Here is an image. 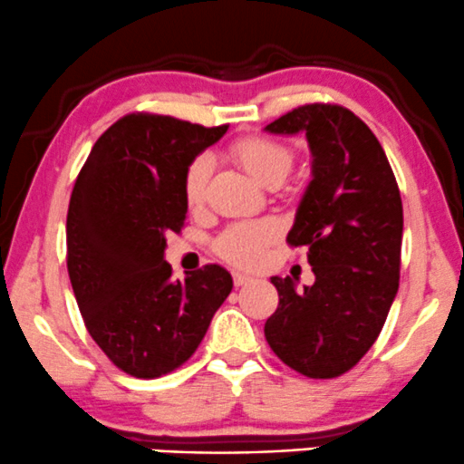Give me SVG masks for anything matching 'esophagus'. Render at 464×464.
<instances>
[{"instance_id":"obj_1","label":"esophagus","mask_w":464,"mask_h":464,"mask_svg":"<svg viewBox=\"0 0 464 464\" xmlns=\"http://www.w3.org/2000/svg\"><path fill=\"white\" fill-rule=\"evenodd\" d=\"M232 277H234V285H237V286H245V285H249V282L254 280L252 276H247V274H241V271H234Z\"/></svg>"}]
</instances>
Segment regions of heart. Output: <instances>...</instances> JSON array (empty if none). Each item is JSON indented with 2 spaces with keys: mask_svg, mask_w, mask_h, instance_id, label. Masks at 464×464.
<instances>
[{
  "mask_svg": "<svg viewBox=\"0 0 464 464\" xmlns=\"http://www.w3.org/2000/svg\"><path fill=\"white\" fill-rule=\"evenodd\" d=\"M230 158L238 167L266 188H276L285 182L293 169V154L276 140L247 136L230 147ZM210 178V158L198 156L190 160L184 173V199L190 208L204 204ZM276 237V223L271 221H243L226 227L217 238V252L234 265L252 266L263 260L266 245Z\"/></svg>",
  "mask_w": 464,
  "mask_h": 464,
  "instance_id": "heart-1",
  "label": "heart"
}]
</instances>
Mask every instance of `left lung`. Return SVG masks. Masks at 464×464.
Wrapping results in <instances>:
<instances>
[{"instance_id":"1","label":"left lung","mask_w":464,"mask_h":464,"mask_svg":"<svg viewBox=\"0 0 464 464\" xmlns=\"http://www.w3.org/2000/svg\"><path fill=\"white\" fill-rule=\"evenodd\" d=\"M265 130L308 140L313 179L286 241L308 249L314 274L299 293L288 276L271 277L280 304L266 343L302 375L336 378L378 339L400 288V188L380 140L347 108L308 103Z\"/></svg>"}]
</instances>
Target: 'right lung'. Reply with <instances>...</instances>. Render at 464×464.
<instances>
[{"mask_svg":"<svg viewBox=\"0 0 464 464\" xmlns=\"http://www.w3.org/2000/svg\"><path fill=\"white\" fill-rule=\"evenodd\" d=\"M227 125L125 114L92 145L71 193L67 269L92 341L134 378H160L193 356L232 291L206 265L173 280L167 234L187 219L184 173Z\"/></svg>","mask_w":464,"mask_h":464,"instance_id":"1","label":"right lung"}]
</instances>
